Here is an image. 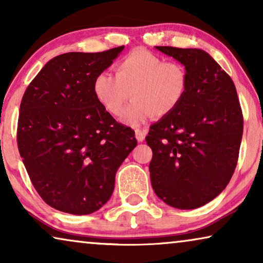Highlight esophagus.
I'll use <instances>...</instances> for the list:
<instances>
[{
	"mask_svg": "<svg viewBox=\"0 0 263 263\" xmlns=\"http://www.w3.org/2000/svg\"><path fill=\"white\" fill-rule=\"evenodd\" d=\"M145 132L141 130V129H136L135 130V138L139 142H142L143 140H145Z\"/></svg>",
	"mask_w": 263,
	"mask_h": 263,
	"instance_id": "34e87169",
	"label": "esophagus"
}]
</instances>
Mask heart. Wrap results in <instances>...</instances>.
I'll list each match as a JSON object with an SVG mask.
<instances>
[{"mask_svg": "<svg viewBox=\"0 0 263 263\" xmlns=\"http://www.w3.org/2000/svg\"><path fill=\"white\" fill-rule=\"evenodd\" d=\"M188 89L184 66L174 61L135 49L116 64V77L100 71L93 79L92 91L97 102L114 116L121 114L133 96L135 100L122 114L125 124L140 125L156 115L165 117L174 112Z\"/></svg>", "mask_w": 263, "mask_h": 263, "instance_id": "obj_1", "label": "heart"}]
</instances>
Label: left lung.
Listing matches in <instances>:
<instances>
[{"label":"left lung","instance_id":"left-lung-1","mask_svg":"<svg viewBox=\"0 0 263 263\" xmlns=\"http://www.w3.org/2000/svg\"><path fill=\"white\" fill-rule=\"evenodd\" d=\"M182 63L188 89L174 112L151 125L147 145L154 193L168 206L194 210L215 199L235 172L243 115L232 79L201 49L156 46Z\"/></svg>","mask_w":263,"mask_h":263}]
</instances>
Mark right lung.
<instances>
[{
  "label": "right lung",
  "mask_w": 263,
  "mask_h": 263,
  "mask_svg": "<svg viewBox=\"0 0 263 263\" xmlns=\"http://www.w3.org/2000/svg\"><path fill=\"white\" fill-rule=\"evenodd\" d=\"M123 49L53 57L25 91L17 148L32 184L55 210L85 215L103 207L138 145L134 130L117 123L92 91L96 75Z\"/></svg>",
  "instance_id": "add662e5"
}]
</instances>
